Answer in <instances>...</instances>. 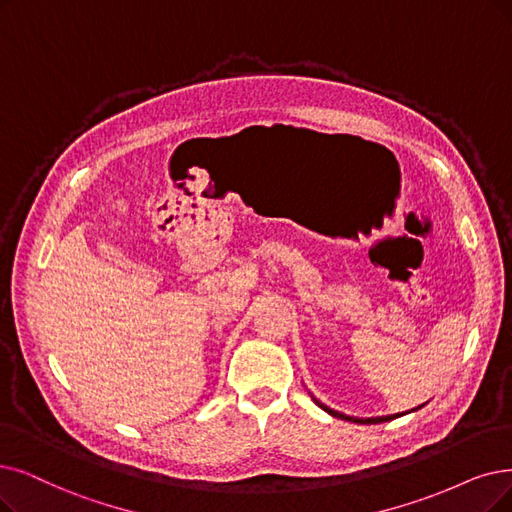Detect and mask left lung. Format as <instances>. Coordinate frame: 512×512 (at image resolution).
<instances>
[{
    "mask_svg": "<svg viewBox=\"0 0 512 512\" xmlns=\"http://www.w3.org/2000/svg\"><path fill=\"white\" fill-rule=\"evenodd\" d=\"M313 397V395H311ZM313 401L321 407L323 412H327L330 416H334V418H340V420H346V422H357V424H380V422H388V420H395V418H399V416H405V414H410V412H405V414H391V416H376V418H355V416H346V414H342V412H336V410H332V407H327V405H323L319 399H315L313 397ZM420 407H424V403L422 405H418V407H414L412 412H416V410H420Z\"/></svg>",
    "mask_w": 512,
    "mask_h": 512,
    "instance_id": "1",
    "label": "left lung"
}]
</instances>
